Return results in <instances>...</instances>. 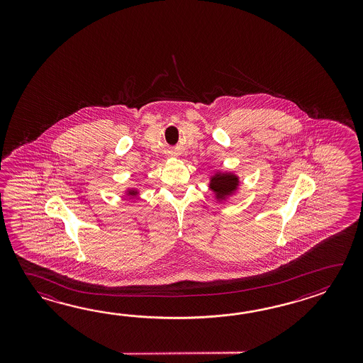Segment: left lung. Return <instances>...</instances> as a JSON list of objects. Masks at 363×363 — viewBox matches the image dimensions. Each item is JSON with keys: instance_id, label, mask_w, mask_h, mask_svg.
Masks as SVG:
<instances>
[{"instance_id": "obj_1", "label": "left lung", "mask_w": 363, "mask_h": 363, "mask_svg": "<svg viewBox=\"0 0 363 363\" xmlns=\"http://www.w3.org/2000/svg\"><path fill=\"white\" fill-rule=\"evenodd\" d=\"M239 178L232 172H216L210 178V189L219 201L225 200L239 186Z\"/></svg>"}]
</instances>
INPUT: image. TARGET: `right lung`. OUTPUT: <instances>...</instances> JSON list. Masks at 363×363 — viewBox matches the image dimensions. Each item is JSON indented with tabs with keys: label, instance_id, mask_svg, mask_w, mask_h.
<instances>
[{
	"label": "right lung",
	"instance_id": "1",
	"mask_svg": "<svg viewBox=\"0 0 363 363\" xmlns=\"http://www.w3.org/2000/svg\"><path fill=\"white\" fill-rule=\"evenodd\" d=\"M127 194H128V196H132V197H135V196H138V194H139V192H138L136 189H128V191H127Z\"/></svg>",
	"mask_w": 363,
	"mask_h": 363
}]
</instances>
